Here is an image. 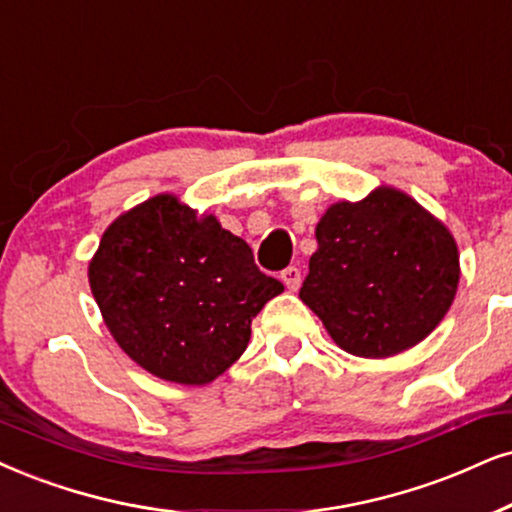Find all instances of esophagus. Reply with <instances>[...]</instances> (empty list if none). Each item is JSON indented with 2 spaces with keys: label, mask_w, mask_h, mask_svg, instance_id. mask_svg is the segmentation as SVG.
<instances>
[{
  "label": "esophagus",
  "mask_w": 512,
  "mask_h": 512,
  "mask_svg": "<svg viewBox=\"0 0 512 512\" xmlns=\"http://www.w3.org/2000/svg\"><path fill=\"white\" fill-rule=\"evenodd\" d=\"M281 281L286 283L288 290H297V288H300V283H302V271L297 269V267L283 269L281 271Z\"/></svg>",
  "instance_id": "obj_1"
}]
</instances>
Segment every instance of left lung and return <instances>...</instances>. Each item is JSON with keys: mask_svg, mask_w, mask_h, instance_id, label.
<instances>
[{"mask_svg": "<svg viewBox=\"0 0 512 512\" xmlns=\"http://www.w3.org/2000/svg\"><path fill=\"white\" fill-rule=\"evenodd\" d=\"M300 297L357 357H392L435 331L458 288L454 238L416 200L378 189L328 208Z\"/></svg>", "mask_w": 512, "mask_h": 512, "instance_id": "obj_1", "label": "left lung"}]
</instances>
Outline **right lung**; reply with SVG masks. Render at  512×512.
I'll return each instance as SVG.
<instances>
[{"mask_svg":"<svg viewBox=\"0 0 512 512\" xmlns=\"http://www.w3.org/2000/svg\"><path fill=\"white\" fill-rule=\"evenodd\" d=\"M108 331L148 373L205 385L241 357L250 323L283 283L215 217L155 196L115 219L89 264Z\"/></svg>","mask_w":512,"mask_h":512,"instance_id":"1","label":"right lung"}]
</instances>
